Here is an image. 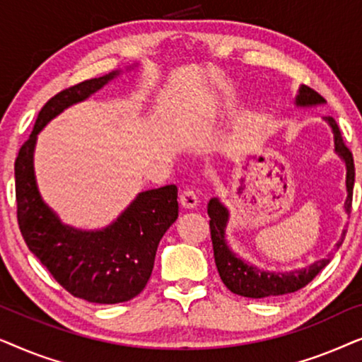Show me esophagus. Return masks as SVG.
<instances>
[{
  "label": "esophagus",
  "mask_w": 362,
  "mask_h": 362,
  "mask_svg": "<svg viewBox=\"0 0 362 362\" xmlns=\"http://www.w3.org/2000/svg\"><path fill=\"white\" fill-rule=\"evenodd\" d=\"M180 202H181V206L185 207V209H194V207L197 206V202H199V199H197V194L194 191L186 189V191L181 192Z\"/></svg>",
  "instance_id": "obj_1"
}]
</instances>
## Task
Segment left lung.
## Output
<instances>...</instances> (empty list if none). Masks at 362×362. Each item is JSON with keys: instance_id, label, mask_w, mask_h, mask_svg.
I'll use <instances>...</instances> for the list:
<instances>
[{"instance_id": "obj_1", "label": "left lung", "mask_w": 362, "mask_h": 362, "mask_svg": "<svg viewBox=\"0 0 362 362\" xmlns=\"http://www.w3.org/2000/svg\"><path fill=\"white\" fill-rule=\"evenodd\" d=\"M326 100L315 92L308 86H301L298 88V95L295 97L296 107H316L323 105ZM325 122L331 127L334 136V153L338 155L346 165V191L348 197L344 201L346 214L351 212V202H353V187H354V161L353 155L344 145L343 136L338 128V123L333 117H325ZM207 214H209V227L212 249H214V260L217 272H219L221 280L229 288L232 293L247 296V298H272V296H280L303 288L325 269L331 262V255L326 259L316 260L313 264L300 270L291 272H269L260 270L259 267L249 264L242 257L235 254L227 244L226 229L229 224V209L222 204L219 197H212L207 204ZM346 230L341 234V239L336 244V249L343 244Z\"/></svg>"}]
</instances>
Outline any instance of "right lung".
Returning a JSON list of instances; mask_svg holds the SVG:
<instances>
[{"label": "right lung", "mask_w": 362, "mask_h": 362, "mask_svg": "<svg viewBox=\"0 0 362 362\" xmlns=\"http://www.w3.org/2000/svg\"><path fill=\"white\" fill-rule=\"evenodd\" d=\"M117 76L120 71L54 95L39 112L14 163L18 224L29 250L69 293L102 305L135 298L146 286L158 244L177 219V187L168 185L138 192L112 224L97 230L77 229L64 224L41 197L34 175V148L37 135L52 118L87 100Z\"/></svg>", "instance_id": "obj_1"}]
</instances>
